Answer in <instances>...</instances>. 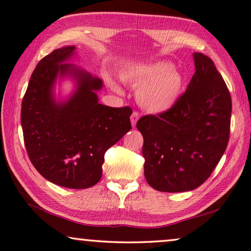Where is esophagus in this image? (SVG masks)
Here are the masks:
<instances>
[{"mask_svg":"<svg viewBox=\"0 0 251 251\" xmlns=\"http://www.w3.org/2000/svg\"><path fill=\"white\" fill-rule=\"evenodd\" d=\"M138 120H139V114L137 112H134L133 114H131L130 123H131V125H133V127L136 126V123L138 122Z\"/></svg>","mask_w":251,"mask_h":251,"instance_id":"esophagus-1","label":"esophagus"}]
</instances>
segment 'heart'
Masks as SVG:
<instances>
[{"label": "heart", "instance_id": "b5f03b06", "mask_svg": "<svg viewBox=\"0 0 251 251\" xmlns=\"http://www.w3.org/2000/svg\"><path fill=\"white\" fill-rule=\"evenodd\" d=\"M124 83L138 85L136 101L148 113L161 114L176 105L183 94L185 80L171 62L158 60L134 63L121 71ZM116 89V88H115Z\"/></svg>", "mask_w": 251, "mask_h": 251}]
</instances>
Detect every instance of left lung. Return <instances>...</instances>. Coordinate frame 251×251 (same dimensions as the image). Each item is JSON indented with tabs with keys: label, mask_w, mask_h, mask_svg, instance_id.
Masks as SVG:
<instances>
[{
	"label": "left lung",
	"mask_w": 251,
	"mask_h": 251,
	"mask_svg": "<svg viewBox=\"0 0 251 251\" xmlns=\"http://www.w3.org/2000/svg\"><path fill=\"white\" fill-rule=\"evenodd\" d=\"M195 74L176 105L137 122L143 134L145 177L161 192L199 188L224 154L229 138L231 99L214 62L194 52Z\"/></svg>",
	"instance_id": "8db88e82"
}]
</instances>
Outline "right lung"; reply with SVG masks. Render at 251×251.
I'll return each mask as SVG.
<instances>
[{
    "label": "right lung",
    "mask_w": 251,
    "mask_h": 251,
    "mask_svg": "<svg viewBox=\"0 0 251 251\" xmlns=\"http://www.w3.org/2000/svg\"><path fill=\"white\" fill-rule=\"evenodd\" d=\"M75 46L53 50L30 76L22 103L21 122L31 163L45 179L69 189H86L102 176L104 153L131 128V108L99 103L103 81L70 63ZM66 78L74 90L55 97Z\"/></svg>",
    "instance_id": "obj_1"
}]
</instances>
